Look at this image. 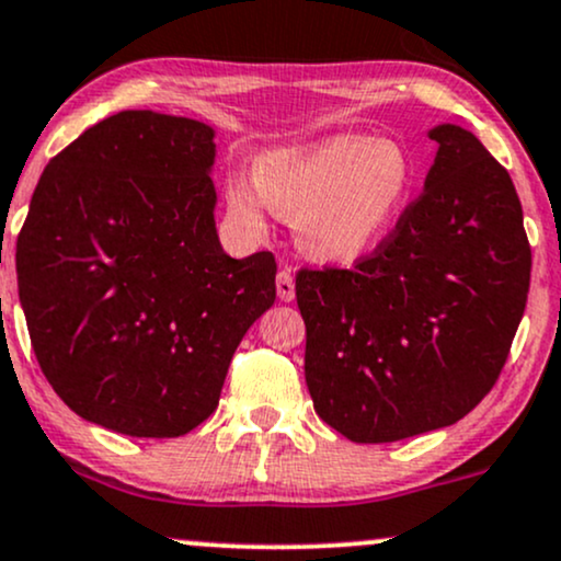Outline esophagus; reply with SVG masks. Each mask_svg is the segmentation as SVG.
<instances>
[{"label":"esophagus","instance_id":"obj_1","mask_svg":"<svg viewBox=\"0 0 561 561\" xmlns=\"http://www.w3.org/2000/svg\"><path fill=\"white\" fill-rule=\"evenodd\" d=\"M276 295H279L282 302H289L295 298V276L289 268H282V272L276 274Z\"/></svg>","mask_w":561,"mask_h":561}]
</instances>
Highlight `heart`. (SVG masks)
Listing matches in <instances>:
<instances>
[{"mask_svg":"<svg viewBox=\"0 0 561 561\" xmlns=\"http://www.w3.org/2000/svg\"><path fill=\"white\" fill-rule=\"evenodd\" d=\"M415 182V161L402 144L340 135L266 153L255 161V174H229L225 195L245 232H266L268 216L279 214L295 221L310 259L353 263L391 232Z\"/></svg>","mask_w":561,"mask_h":561,"instance_id":"1","label":"heart"}]
</instances>
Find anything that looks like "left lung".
Here are the masks:
<instances>
[{
	"label": "left lung",
	"instance_id": "1",
	"mask_svg": "<svg viewBox=\"0 0 561 561\" xmlns=\"http://www.w3.org/2000/svg\"><path fill=\"white\" fill-rule=\"evenodd\" d=\"M426 187L353 268H300L306 383L357 444L451 426L494 387L525 313L530 242L510 172L438 125Z\"/></svg>",
	"mask_w": 561,
	"mask_h": 561
}]
</instances>
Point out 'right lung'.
<instances>
[{
    "mask_svg": "<svg viewBox=\"0 0 561 561\" xmlns=\"http://www.w3.org/2000/svg\"><path fill=\"white\" fill-rule=\"evenodd\" d=\"M214 153L208 125L127 110L59 151L33 191L20 306L46 381L96 426L144 438L201 426L274 306V255L229 259L216 238Z\"/></svg>",
    "mask_w": 561,
    "mask_h": 561,
    "instance_id": "add662e5",
    "label": "right lung"
}]
</instances>
